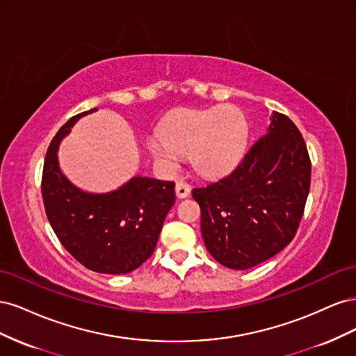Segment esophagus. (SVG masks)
Listing matches in <instances>:
<instances>
[{"label":"esophagus","mask_w":356,"mask_h":356,"mask_svg":"<svg viewBox=\"0 0 356 356\" xmlns=\"http://www.w3.org/2000/svg\"><path fill=\"white\" fill-rule=\"evenodd\" d=\"M175 195L178 199H186L190 195V186L184 181H178L175 186Z\"/></svg>","instance_id":"esophagus-1"}]
</instances>
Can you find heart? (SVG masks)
<instances>
[{
  "mask_svg": "<svg viewBox=\"0 0 356 356\" xmlns=\"http://www.w3.org/2000/svg\"><path fill=\"white\" fill-rule=\"evenodd\" d=\"M246 120L233 105L209 110H182L168 118L160 135L147 147L161 165L175 169L181 154H190L193 168L203 177L227 174L239 163L246 148Z\"/></svg>",
  "mask_w": 356,
  "mask_h": 356,
  "instance_id": "heart-1",
  "label": "heart"
}]
</instances>
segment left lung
Listing matches in <instances>:
<instances>
[{
	"instance_id": "1",
	"label": "left lung",
	"mask_w": 356,
	"mask_h": 356,
	"mask_svg": "<svg viewBox=\"0 0 356 356\" xmlns=\"http://www.w3.org/2000/svg\"><path fill=\"white\" fill-rule=\"evenodd\" d=\"M267 132L230 175L193 190L204 246L220 264L246 270L293 241L310 187V159L297 126L273 111Z\"/></svg>"
}]
</instances>
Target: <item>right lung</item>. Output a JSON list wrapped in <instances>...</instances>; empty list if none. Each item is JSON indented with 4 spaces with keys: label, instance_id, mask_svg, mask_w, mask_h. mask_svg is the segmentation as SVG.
Wrapping results in <instances>:
<instances>
[{
    "label": "right lung",
    "instance_id": "obj_1",
    "mask_svg": "<svg viewBox=\"0 0 356 356\" xmlns=\"http://www.w3.org/2000/svg\"><path fill=\"white\" fill-rule=\"evenodd\" d=\"M96 111L70 118L51 139L42 169V200L53 232L75 260L93 272L124 275L153 254L175 203V182L136 175L106 193L72 184L59 166V145L81 117Z\"/></svg>",
    "mask_w": 356,
    "mask_h": 356
}]
</instances>
